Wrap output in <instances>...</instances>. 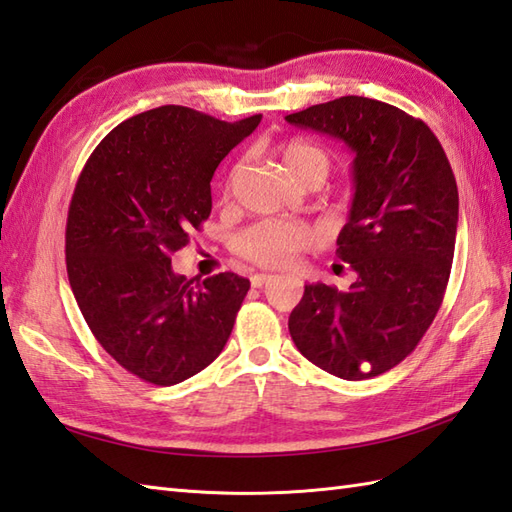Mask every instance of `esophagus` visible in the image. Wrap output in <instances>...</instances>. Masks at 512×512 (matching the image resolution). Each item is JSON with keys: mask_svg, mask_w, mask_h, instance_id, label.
Returning a JSON list of instances; mask_svg holds the SVG:
<instances>
[{"mask_svg": "<svg viewBox=\"0 0 512 512\" xmlns=\"http://www.w3.org/2000/svg\"><path fill=\"white\" fill-rule=\"evenodd\" d=\"M275 279V275H264V273H259V275H253L250 277V284H253V288H264V286H268L270 281Z\"/></svg>", "mask_w": 512, "mask_h": 512, "instance_id": "1", "label": "esophagus"}]
</instances>
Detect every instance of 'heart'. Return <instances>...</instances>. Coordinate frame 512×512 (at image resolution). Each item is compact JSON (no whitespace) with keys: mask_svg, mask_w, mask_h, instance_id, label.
<instances>
[{"mask_svg":"<svg viewBox=\"0 0 512 512\" xmlns=\"http://www.w3.org/2000/svg\"><path fill=\"white\" fill-rule=\"evenodd\" d=\"M277 154L284 160L290 176L299 180L308 187H319V184L328 178L332 169V158L328 149L312 143L308 138H288L284 143L277 145ZM237 171H231L228 178V191H231L233 182L237 178ZM319 244V233L314 228L299 224V222H286V220H262L246 231L237 235V253L246 257L248 262L266 268H279L290 264L303 250Z\"/></svg>","mask_w":512,"mask_h":512,"instance_id":"b5f03b06","label":"heart"}]
</instances>
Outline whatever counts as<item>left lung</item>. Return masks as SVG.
Listing matches in <instances>:
<instances>
[{"label": "left lung", "mask_w": 512, "mask_h": 512, "mask_svg": "<svg viewBox=\"0 0 512 512\" xmlns=\"http://www.w3.org/2000/svg\"><path fill=\"white\" fill-rule=\"evenodd\" d=\"M286 121L354 151V200L336 255L358 275L347 292L306 286L290 336L332 376L385 374L416 350L449 284L458 233L449 158L427 123L365 96L312 105Z\"/></svg>", "instance_id": "1"}]
</instances>
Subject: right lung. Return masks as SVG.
I'll list each match as a JSON object with an SVG mask.
<instances>
[{"instance_id":"right-lung-1","label":"right lung","mask_w":512,"mask_h":512,"mask_svg":"<svg viewBox=\"0 0 512 512\" xmlns=\"http://www.w3.org/2000/svg\"><path fill=\"white\" fill-rule=\"evenodd\" d=\"M262 116L226 123L182 105L127 118L85 162L65 224V266L94 339L129 374L169 387L211 365L250 288L189 281L171 255L211 215V178Z\"/></svg>"}]
</instances>
